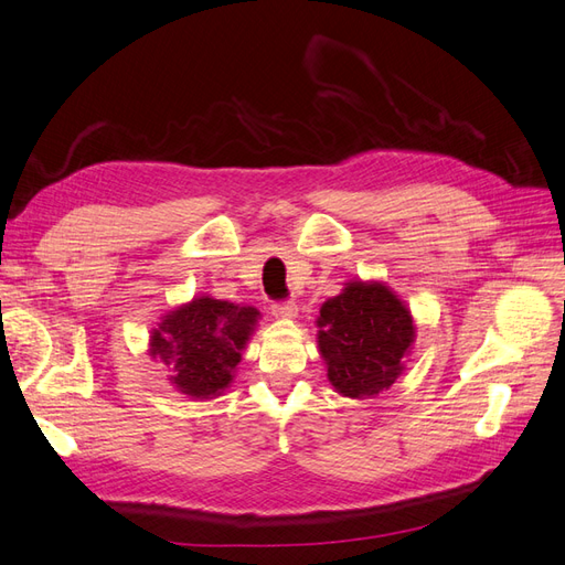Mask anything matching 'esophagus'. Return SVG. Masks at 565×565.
<instances>
[{
	"instance_id": "34e87169",
	"label": "esophagus",
	"mask_w": 565,
	"mask_h": 565,
	"mask_svg": "<svg viewBox=\"0 0 565 565\" xmlns=\"http://www.w3.org/2000/svg\"><path fill=\"white\" fill-rule=\"evenodd\" d=\"M299 313V309L295 303H276L273 306V316L280 318V320H295Z\"/></svg>"
}]
</instances>
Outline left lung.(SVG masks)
I'll use <instances>...</instances> for the list:
<instances>
[{
    "mask_svg": "<svg viewBox=\"0 0 565 565\" xmlns=\"http://www.w3.org/2000/svg\"><path fill=\"white\" fill-rule=\"evenodd\" d=\"M316 322L328 380L341 396L372 398L403 374L415 320L384 282H347L320 306Z\"/></svg>",
    "mask_w": 565,
    "mask_h": 565,
    "instance_id": "1",
    "label": "left lung"
}]
</instances>
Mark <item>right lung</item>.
Here are the masks:
<instances>
[{"label":"right lung","instance_id":"1","mask_svg":"<svg viewBox=\"0 0 565 565\" xmlns=\"http://www.w3.org/2000/svg\"><path fill=\"white\" fill-rule=\"evenodd\" d=\"M259 320L254 306L200 297L162 316L150 332V358L169 370V384L191 398H216L231 382Z\"/></svg>","mask_w":565,"mask_h":565}]
</instances>
